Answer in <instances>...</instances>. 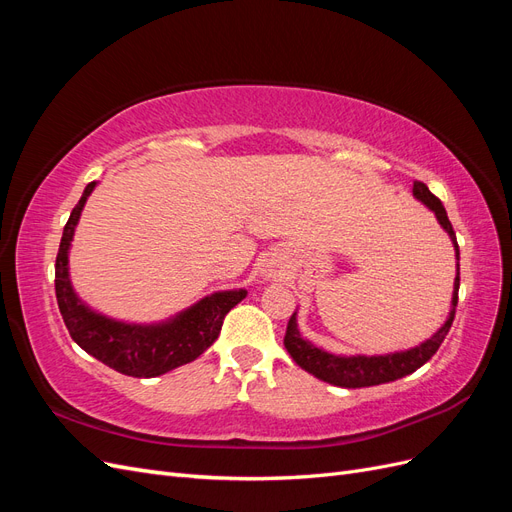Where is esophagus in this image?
Returning a JSON list of instances; mask_svg holds the SVG:
<instances>
[{
	"label": "esophagus",
	"mask_w": 512,
	"mask_h": 512,
	"mask_svg": "<svg viewBox=\"0 0 512 512\" xmlns=\"http://www.w3.org/2000/svg\"><path fill=\"white\" fill-rule=\"evenodd\" d=\"M277 273H280V267H277L275 260H267L265 267H262V275L265 277H277Z\"/></svg>",
	"instance_id": "1"
}]
</instances>
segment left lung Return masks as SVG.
<instances>
[{
	"mask_svg": "<svg viewBox=\"0 0 512 512\" xmlns=\"http://www.w3.org/2000/svg\"><path fill=\"white\" fill-rule=\"evenodd\" d=\"M412 194L416 200L433 211L436 215L438 224L444 228V232L451 237V243L455 247V258H457V275H455V284H453V299H451V312H448L446 320L442 327L433 333L429 339H425L423 344H418L408 350H399V352H389V354H333L318 348L316 344L305 339L299 331L297 324V312H294L288 320V329L284 337V346L290 352L299 367H303L309 374L316 376L322 382H329L333 386H342V389H363V386H376L384 382H393L404 378L418 367H423L433 354L438 352L440 344L444 342L446 333L451 331V324L455 320V307H457V292H459V245L453 224L448 222V215L444 205L440 203V198L433 196L429 192L427 185L423 181H414Z\"/></svg>",
	"mask_w": 512,
	"mask_h": 512,
	"instance_id": "obj_1",
	"label": "left lung"
}]
</instances>
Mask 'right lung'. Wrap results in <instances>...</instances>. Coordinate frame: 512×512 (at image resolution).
I'll use <instances>...</instances> for the list:
<instances>
[{
    "instance_id": "right-lung-1",
    "label": "right lung",
    "mask_w": 512,
    "mask_h": 512,
    "mask_svg": "<svg viewBox=\"0 0 512 512\" xmlns=\"http://www.w3.org/2000/svg\"><path fill=\"white\" fill-rule=\"evenodd\" d=\"M96 185V181L87 183L81 200L72 209L55 262L57 305L72 339L87 354L132 378H156L192 363L218 339L226 314L245 299L247 290H218L168 320L153 324L121 322L98 314L74 292L68 267L76 224Z\"/></svg>"
}]
</instances>
